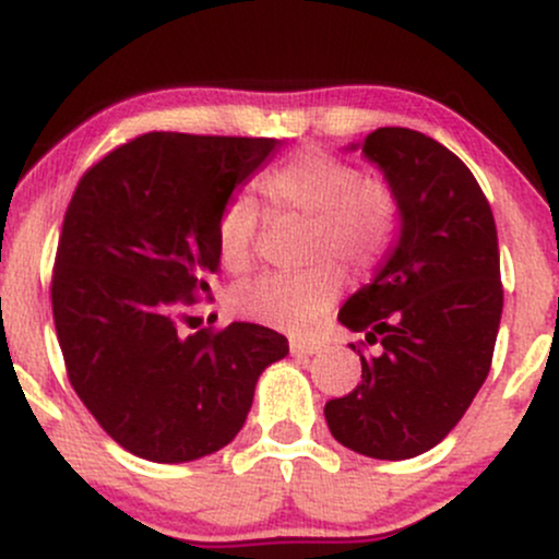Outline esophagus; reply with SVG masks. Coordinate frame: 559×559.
<instances>
[{
  "mask_svg": "<svg viewBox=\"0 0 559 559\" xmlns=\"http://www.w3.org/2000/svg\"><path fill=\"white\" fill-rule=\"evenodd\" d=\"M288 349H292L294 357H312V355H318V352H320V344L305 342V338H292Z\"/></svg>",
  "mask_w": 559,
  "mask_h": 559,
  "instance_id": "esophagus-1",
  "label": "esophagus"
}]
</instances>
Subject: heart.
<instances>
[{
    "instance_id": "b5f03b06",
    "label": "heart",
    "mask_w": 559,
    "mask_h": 559,
    "mask_svg": "<svg viewBox=\"0 0 559 559\" xmlns=\"http://www.w3.org/2000/svg\"><path fill=\"white\" fill-rule=\"evenodd\" d=\"M260 191L273 213L310 221V260L336 258L355 271H373L396 239L400 213L389 183L365 178L346 159L305 146L267 173ZM258 210L249 197H230L217 215V258L228 273L254 260ZM344 288L336 262H320L297 275L271 273L239 284L230 294L236 316L286 333H307L331 310Z\"/></svg>"
}]
</instances>
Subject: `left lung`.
Returning <instances> with one entry per match:
<instances>
[{
  "instance_id": "8db88e82",
  "label": "left lung",
  "mask_w": 559,
  "mask_h": 559,
  "mask_svg": "<svg viewBox=\"0 0 559 559\" xmlns=\"http://www.w3.org/2000/svg\"><path fill=\"white\" fill-rule=\"evenodd\" d=\"M357 146L394 191L400 236L338 310L378 355L357 349L362 381L325 404V420L352 452L409 460L457 426L489 376L502 318L497 226L467 165L426 133L378 128Z\"/></svg>"
}]
</instances>
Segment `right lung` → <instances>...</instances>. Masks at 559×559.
I'll list each match as a JSON object with an SVG mask.
<instances>
[{"label": "right lung", "mask_w": 559, "mask_h": 559, "mask_svg": "<svg viewBox=\"0 0 559 559\" xmlns=\"http://www.w3.org/2000/svg\"><path fill=\"white\" fill-rule=\"evenodd\" d=\"M281 141L144 133L75 186L52 275L68 378L96 423L150 463H191L241 431L286 336L258 323L178 333L210 297L215 226L236 186Z\"/></svg>", "instance_id": "add662e5"}]
</instances>
